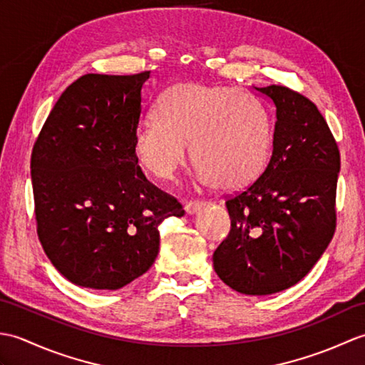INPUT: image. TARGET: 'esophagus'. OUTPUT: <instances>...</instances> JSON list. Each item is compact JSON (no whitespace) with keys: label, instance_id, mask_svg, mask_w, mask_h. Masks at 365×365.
I'll list each match as a JSON object with an SVG mask.
<instances>
[{"label":"esophagus","instance_id":"esophagus-1","mask_svg":"<svg viewBox=\"0 0 365 365\" xmlns=\"http://www.w3.org/2000/svg\"><path fill=\"white\" fill-rule=\"evenodd\" d=\"M202 205H205L204 200H188V202L185 204V212L188 215H195Z\"/></svg>","mask_w":365,"mask_h":365}]
</instances>
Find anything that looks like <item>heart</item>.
Returning <instances> with one entry per match:
<instances>
[{
	"label": "heart",
	"mask_w": 365,
	"mask_h": 365,
	"mask_svg": "<svg viewBox=\"0 0 365 365\" xmlns=\"http://www.w3.org/2000/svg\"><path fill=\"white\" fill-rule=\"evenodd\" d=\"M271 123L257 98L227 86L182 83L169 88L155 108V120L139 127L133 152L147 173L173 180L187 163L208 187L238 190L265 169L271 153Z\"/></svg>",
	"instance_id": "b5f03b06"
}]
</instances>
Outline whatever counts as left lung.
Wrapping results in <instances>:
<instances>
[{
    "label": "left lung",
    "instance_id": "1",
    "mask_svg": "<svg viewBox=\"0 0 365 365\" xmlns=\"http://www.w3.org/2000/svg\"><path fill=\"white\" fill-rule=\"evenodd\" d=\"M273 100V152L265 170L226 200L230 232L213 267L245 294H271L299 282L336 232L340 153L307 97L285 86L255 88Z\"/></svg>",
    "mask_w": 365,
    "mask_h": 365
}]
</instances>
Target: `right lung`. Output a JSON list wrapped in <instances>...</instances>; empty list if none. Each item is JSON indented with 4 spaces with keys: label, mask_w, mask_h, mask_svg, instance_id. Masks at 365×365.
I'll list each match as a JSON object with an SVG mask.
<instances>
[{
    "label": "right lung",
    "mask_w": 365,
    "mask_h": 365,
    "mask_svg": "<svg viewBox=\"0 0 365 365\" xmlns=\"http://www.w3.org/2000/svg\"><path fill=\"white\" fill-rule=\"evenodd\" d=\"M149 76H80L31 153L38 240L53 267L86 289L118 290L144 274L158 255L160 224L185 213L147 180L133 152Z\"/></svg>",
    "instance_id": "1"
}]
</instances>
